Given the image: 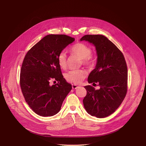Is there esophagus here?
Here are the masks:
<instances>
[{"label":"esophagus","instance_id":"34e87169","mask_svg":"<svg viewBox=\"0 0 146 146\" xmlns=\"http://www.w3.org/2000/svg\"><path fill=\"white\" fill-rule=\"evenodd\" d=\"M78 87H79L77 86H76V85H74V84H73V85H72V88H73V90H76V89L78 88Z\"/></svg>","mask_w":146,"mask_h":146}]
</instances>
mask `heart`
<instances>
[{
    "mask_svg": "<svg viewBox=\"0 0 146 146\" xmlns=\"http://www.w3.org/2000/svg\"><path fill=\"white\" fill-rule=\"evenodd\" d=\"M71 54L77 55L81 59V64L86 66H91L94 62V57L91 54V48L82 43H76L70 50ZM58 64L61 69H65L67 67V58L65 52H60L57 58ZM87 76V72L84 69H77L68 72L65 74L68 82L74 84H80Z\"/></svg>",
    "mask_w": 146,
    "mask_h": 146,
    "instance_id": "heart-1",
    "label": "heart"
}]
</instances>
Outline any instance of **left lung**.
I'll return each instance as SVG.
<instances>
[{
	"instance_id": "obj_1",
	"label": "left lung",
	"mask_w": 146,
	"mask_h": 146,
	"mask_svg": "<svg viewBox=\"0 0 146 146\" xmlns=\"http://www.w3.org/2000/svg\"><path fill=\"white\" fill-rule=\"evenodd\" d=\"M92 43L98 55L95 68L88 77L89 83H98L95 90L85 86L87 95L83 99L87 113L97 118H105L113 113L121 105L127 93L128 69L122 52L106 37L86 35L80 41Z\"/></svg>"
}]
</instances>
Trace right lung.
<instances>
[{
    "mask_svg": "<svg viewBox=\"0 0 146 146\" xmlns=\"http://www.w3.org/2000/svg\"><path fill=\"white\" fill-rule=\"evenodd\" d=\"M74 41V38L65 35H48L25 56L20 73L21 89L29 106L40 116L58 113L72 88L62 74L57 58ZM52 79L58 83L51 86Z\"/></svg>",
    "mask_w": 146,
    "mask_h": 146,
    "instance_id": "add662e5",
    "label": "right lung"
}]
</instances>
